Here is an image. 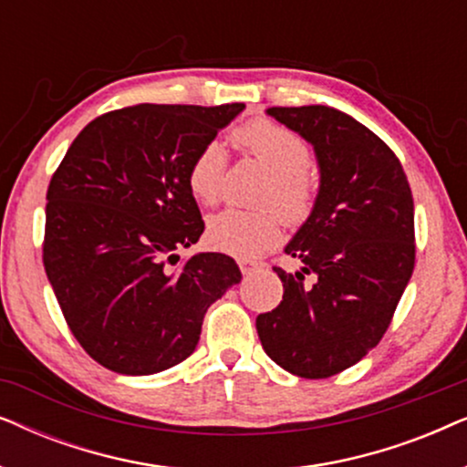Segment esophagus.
Returning a JSON list of instances; mask_svg holds the SVG:
<instances>
[{"mask_svg": "<svg viewBox=\"0 0 467 467\" xmlns=\"http://www.w3.org/2000/svg\"><path fill=\"white\" fill-rule=\"evenodd\" d=\"M238 265H240L242 274H244V276H248V274H253L254 270H259L261 261L251 259V257H240V259H238Z\"/></svg>", "mask_w": 467, "mask_h": 467, "instance_id": "34e87169", "label": "esophagus"}]
</instances>
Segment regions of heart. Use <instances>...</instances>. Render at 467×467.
<instances>
[{
  "instance_id": "1",
  "label": "heart",
  "mask_w": 467,
  "mask_h": 467,
  "mask_svg": "<svg viewBox=\"0 0 467 467\" xmlns=\"http://www.w3.org/2000/svg\"><path fill=\"white\" fill-rule=\"evenodd\" d=\"M234 142L272 171L261 202L276 203L285 219L293 223L308 216L317 195L315 176L310 174V150L302 136L267 119L248 120L234 131ZM225 149L208 142L197 152L189 168V189L203 203H216L225 184ZM283 221L274 208L240 210L227 208L210 216L208 240L223 253L253 257L276 244Z\"/></svg>"
}]
</instances>
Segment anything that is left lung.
Listing matches in <instances>:
<instances>
[{"instance_id":"left-lung-1","label":"left lung","mask_w":467,"mask_h":467,"mask_svg":"<svg viewBox=\"0 0 467 467\" xmlns=\"http://www.w3.org/2000/svg\"><path fill=\"white\" fill-rule=\"evenodd\" d=\"M265 112L312 144L321 182L310 216L285 246L304 267H274L283 302L257 317V334L286 372L329 379L380 342L412 276L410 184L395 152L336 108Z\"/></svg>"}]
</instances>
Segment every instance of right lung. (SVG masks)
<instances>
[{"label":"right lung","instance_id":"obj_1","mask_svg":"<svg viewBox=\"0 0 467 467\" xmlns=\"http://www.w3.org/2000/svg\"><path fill=\"white\" fill-rule=\"evenodd\" d=\"M244 104H138L82 130L50 178L44 270L80 347L117 374L174 368L206 310L242 274L223 253L178 248L203 234L189 168Z\"/></svg>","mask_w":467,"mask_h":467}]
</instances>
